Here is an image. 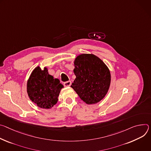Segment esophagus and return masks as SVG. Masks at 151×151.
<instances>
[{
	"instance_id": "esophagus-1",
	"label": "esophagus",
	"mask_w": 151,
	"mask_h": 151,
	"mask_svg": "<svg viewBox=\"0 0 151 151\" xmlns=\"http://www.w3.org/2000/svg\"><path fill=\"white\" fill-rule=\"evenodd\" d=\"M63 85L65 87H69L71 85V81H66L63 83Z\"/></svg>"
}]
</instances>
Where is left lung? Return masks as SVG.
<instances>
[{"label":"left lung","instance_id":"8db88e82","mask_svg":"<svg viewBox=\"0 0 151 151\" xmlns=\"http://www.w3.org/2000/svg\"><path fill=\"white\" fill-rule=\"evenodd\" d=\"M76 76L71 88L87 104H94L105 97L111 82L110 71L105 63L93 54H81L74 61Z\"/></svg>","mask_w":151,"mask_h":151}]
</instances>
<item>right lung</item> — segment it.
<instances>
[{"mask_svg":"<svg viewBox=\"0 0 151 151\" xmlns=\"http://www.w3.org/2000/svg\"><path fill=\"white\" fill-rule=\"evenodd\" d=\"M63 86L58 78L48 74V68L40 66L33 70L27 82V93L31 101L42 109L52 108L58 101Z\"/></svg>","mask_w":151,"mask_h":151,"instance_id":"add662e5","label":"right lung"}]
</instances>
